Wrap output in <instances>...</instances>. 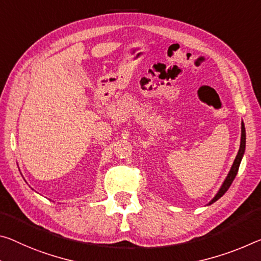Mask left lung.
I'll use <instances>...</instances> for the list:
<instances>
[{
	"instance_id": "obj_1",
	"label": "left lung",
	"mask_w": 261,
	"mask_h": 261,
	"mask_svg": "<svg viewBox=\"0 0 261 261\" xmlns=\"http://www.w3.org/2000/svg\"><path fill=\"white\" fill-rule=\"evenodd\" d=\"M245 146H246V132H245V125H244V123L242 122V136H241V146H239V151L237 153V155H236V159L233 161L232 166H231L229 173H227L224 182L222 184L221 188L218 189L217 194L214 196L213 200L209 202V203H208L209 205L213 204L214 202H216L218 198H221L226 193V190L230 188L231 184H232V181L234 180V177L238 173L239 165H241V161H242L243 156H244V153H245Z\"/></svg>"
}]
</instances>
